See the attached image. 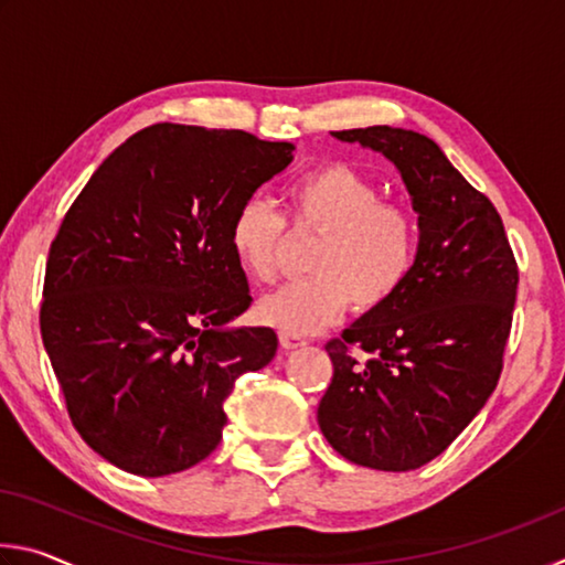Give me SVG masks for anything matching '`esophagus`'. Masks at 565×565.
Returning a JSON list of instances; mask_svg holds the SVG:
<instances>
[{"label": "esophagus", "instance_id": "obj_1", "mask_svg": "<svg viewBox=\"0 0 565 565\" xmlns=\"http://www.w3.org/2000/svg\"><path fill=\"white\" fill-rule=\"evenodd\" d=\"M279 341H281V347H284L286 351L306 347V339H301L299 333H291V331H279Z\"/></svg>", "mask_w": 565, "mask_h": 565}]
</instances>
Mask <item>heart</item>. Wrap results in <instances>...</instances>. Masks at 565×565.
Masks as SVG:
<instances>
[{"label": "heart", "mask_w": 565, "mask_h": 565, "mask_svg": "<svg viewBox=\"0 0 565 565\" xmlns=\"http://www.w3.org/2000/svg\"><path fill=\"white\" fill-rule=\"evenodd\" d=\"M294 228L319 232L309 279L266 294L259 319L281 331L313 333L337 321L349 303L374 311L388 303L414 269L418 226L414 214L384 202L376 181L343 161L306 171L286 189ZM284 216L259 196L236 206L228 246L246 276L271 281L279 269Z\"/></svg>", "instance_id": "obj_1"}]
</instances>
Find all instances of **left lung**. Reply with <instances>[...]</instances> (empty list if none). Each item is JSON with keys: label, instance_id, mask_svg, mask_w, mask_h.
Returning <instances> with one entry per match:
<instances>
[{"label": "left lung", "instance_id": "1", "mask_svg": "<svg viewBox=\"0 0 565 565\" xmlns=\"http://www.w3.org/2000/svg\"><path fill=\"white\" fill-rule=\"evenodd\" d=\"M394 161L418 214V252L388 303L327 351L319 426L347 461L414 471L451 446L493 394L509 343L519 264L491 199L424 134L331 131Z\"/></svg>", "mask_w": 565, "mask_h": 565}]
</instances>
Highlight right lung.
<instances>
[{"label":"right lung","mask_w":565,"mask_h":565,"mask_svg":"<svg viewBox=\"0 0 565 565\" xmlns=\"http://www.w3.org/2000/svg\"><path fill=\"white\" fill-rule=\"evenodd\" d=\"M294 145L154 124L102 161L56 232L40 329L79 436L157 478L222 441L236 379L274 359V329H226L252 303L228 246L244 199Z\"/></svg>","instance_id":"1"}]
</instances>
